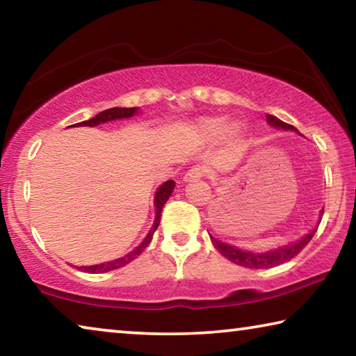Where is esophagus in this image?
<instances>
[{
	"label": "esophagus",
	"instance_id": "obj_1",
	"mask_svg": "<svg viewBox=\"0 0 356 356\" xmlns=\"http://www.w3.org/2000/svg\"><path fill=\"white\" fill-rule=\"evenodd\" d=\"M206 176V170H204L202 166H193L191 170L186 171L185 174V180L186 182H193V180H197V179H202Z\"/></svg>",
	"mask_w": 356,
	"mask_h": 356
}]
</instances>
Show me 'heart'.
<instances>
[{"instance_id": "heart-1", "label": "heart", "mask_w": 356, "mask_h": 356, "mask_svg": "<svg viewBox=\"0 0 356 356\" xmlns=\"http://www.w3.org/2000/svg\"><path fill=\"white\" fill-rule=\"evenodd\" d=\"M221 130L226 140H237L243 134L242 124L231 122L225 125V120L221 118H204L196 124L197 135L204 138V140H213V138L221 134Z\"/></svg>"}]
</instances>
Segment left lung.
Masks as SVG:
<instances>
[{"instance_id": "1", "label": "left lung", "mask_w": 356, "mask_h": 356, "mask_svg": "<svg viewBox=\"0 0 356 356\" xmlns=\"http://www.w3.org/2000/svg\"><path fill=\"white\" fill-rule=\"evenodd\" d=\"M267 120L270 125H273V127L284 129V130H295L293 125L282 122V120L272 116V114H267ZM322 213H323V210H322ZM316 232H317V227L312 229L308 236L300 238L297 243L284 246V248H278L275 251L259 252V254H256V252H248V251L234 248V246H231V245L218 242V240L213 237H210V240H212L215 248L234 264L242 265V267H246V268H272V267H276V265L291 261L292 257L297 256L298 252L311 242V238L314 237Z\"/></svg>"}]
</instances>
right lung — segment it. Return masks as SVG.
I'll return each mask as SVG.
<instances>
[{"mask_svg": "<svg viewBox=\"0 0 356 356\" xmlns=\"http://www.w3.org/2000/svg\"><path fill=\"white\" fill-rule=\"evenodd\" d=\"M135 113H136V108H110V110H105V111L99 113L97 116H94L92 119L84 120V122H78L75 125H86V127H95V125L108 122V120L131 118ZM69 127H74V125H69ZM172 190H174V182H172V180H168V182H165L163 185L160 186L159 190H156V195H155V209H156L155 222H154L152 229H150V232L147 234V237L144 238V242L140 246H138V248H135L134 251L129 252L127 256L116 259V261L104 262V264H99V265H89V267H80L81 272H86V273H106V272H111V270H116V268L124 267V265H127L129 262H131V261H134V259H136L138 256H140L141 252L146 250V246L150 243V240H152L155 229L159 227V225H160L161 209H163L165 202L170 200Z\"/></svg>", "mask_w": 356, "mask_h": 356, "instance_id": "obj_1", "label": "right lung"}]
</instances>
